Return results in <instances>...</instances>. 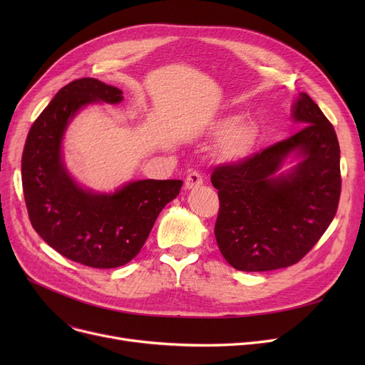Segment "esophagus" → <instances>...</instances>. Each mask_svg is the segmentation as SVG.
Segmentation results:
<instances>
[{
    "instance_id": "1",
    "label": "esophagus",
    "mask_w": 365,
    "mask_h": 365,
    "mask_svg": "<svg viewBox=\"0 0 365 365\" xmlns=\"http://www.w3.org/2000/svg\"><path fill=\"white\" fill-rule=\"evenodd\" d=\"M202 176L200 175L198 171H192V173H189V175L186 176V179H185V186H186V189H194V187H197V186H200V185H202Z\"/></svg>"
}]
</instances>
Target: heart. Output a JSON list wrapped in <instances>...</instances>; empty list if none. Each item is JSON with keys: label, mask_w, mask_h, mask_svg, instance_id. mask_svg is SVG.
I'll return each mask as SVG.
<instances>
[{"label": "heart", "mask_w": 365, "mask_h": 365, "mask_svg": "<svg viewBox=\"0 0 365 365\" xmlns=\"http://www.w3.org/2000/svg\"><path fill=\"white\" fill-rule=\"evenodd\" d=\"M238 122L237 117H226L217 123L216 131L225 134L219 152L226 161H240L248 155L255 143V130L248 123Z\"/></svg>", "instance_id": "obj_1"}]
</instances>
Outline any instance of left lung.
Returning <instances> with one entry per match:
<instances>
[{"mask_svg":"<svg viewBox=\"0 0 365 365\" xmlns=\"http://www.w3.org/2000/svg\"><path fill=\"white\" fill-rule=\"evenodd\" d=\"M293 120L304 127L292 138L216 167L212 175L220 201L216 241L238 271L264 272L297 263L336 216L341 179L334 127L306 93L293 106ZM293 151L302 161L277 177Z\"/></svg>","mask_w":365,"mask_h":365,"instance_id":"obj_1","label":"left lung"}]
</instances>
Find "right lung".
I'll return each mask as SVG.
<instances>
[{"instance_id":"1","label":"right lung","mask_w":365,"mask_h":365,"mask_svg":"<svg viewBox=\"0 0 365 365\" xmlns=\"http://www.w3.org/2000/svg\"><path fill=\"white\" fill-rule=\"evenodd\" d=\"M123 91L80 78L57 91L32 124L22 155V185L32 227L57 253L109 269L138 256L161 210L182 180L130 182L113 194H94L73 182L62 161L69 121L93 102L120 103Z\"/></svg>"}]
</instances>
